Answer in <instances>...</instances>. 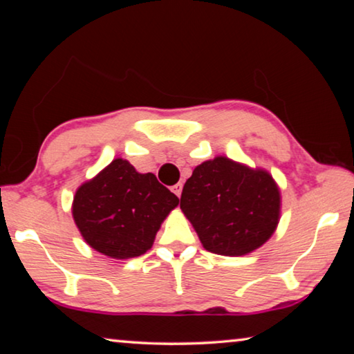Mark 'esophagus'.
Listing matches in <instances>:
<instances>
[{
	"mask_svg": "<svg viewBox=\"0 0 354 354\" xmlns=\"http://www.w3.org/2000/svg\"><path fill=\"white\" fill-rule=\"evenodd\" d=\"M171 190L175 192L176 196H181V192H183V183H176L175 185H173Z\"/></svg>",
	"mask_w": 354,
	"mask_h": 354,
	"instance_id": "1",
	"label": "esophagus"
}]
</instances>
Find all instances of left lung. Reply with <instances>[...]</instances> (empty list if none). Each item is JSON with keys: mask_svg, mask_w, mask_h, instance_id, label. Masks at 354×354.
Segmentation results:
<instances>
[{"mask_svg": "<svg viewBox=\"0 0 354 354\" xmlns=\"http://www.w3.org/2000/svg\"><path fill=\"white\" fill-rule=\"evenodd\" d=\"M279 189L263 170L218 156L196 167L185 181L181 209L207 251L242 256L277 230Z\"/></svg>", "mask_w": 354, "mask_h": 354, "instance_id": "8db88e82", "label": "left lung"}]
</instances>
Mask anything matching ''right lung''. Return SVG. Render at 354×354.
<instances>
[{
  "label": "right lung",
  "mask_w": 354,
  "mask_h": 354,
  "mask_svg": "<svg viewBox=\"0 0 354 354\" xmlns=\"http://www.w3.org/2000/svg\"><path fill=\"white\" fill-rule=\"evenodd\" d=\"M179 198L153 173H137L128 160L113 159L76 190L73 218L93 250L115 259L140 256Z\"/></svg>",
  "instance_id": "add662e5"
}]
</instances>
